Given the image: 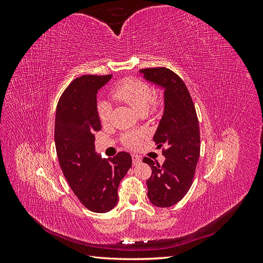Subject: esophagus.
<instances>
[{"instance_id": "esophagus-1", "label": "esophagus", "mask_w": 263, "mask_h": 263, "mask_svg": "<svg viewBox=\"0 0 263 263\" xmlns=\"http://www.w3.org/2000/svg\"><path fill=\"white\" fill-rule=\"evenodd\" d=\"M132 160H133V164L134 165H137L141 162V158L137 155H132Z\"/></svg>"}]
</instances>
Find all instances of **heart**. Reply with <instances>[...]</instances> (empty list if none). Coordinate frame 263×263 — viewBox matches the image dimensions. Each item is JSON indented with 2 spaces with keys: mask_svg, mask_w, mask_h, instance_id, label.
Here are the masks:
<instances>
[{
  "mask_svg": "<svg viewBox=\"0 0 263 263\" xmlns=\"http://www.w3.org/2000/svg\"><path fill=\"white\" fill-rule=\"evenodd\" d=\"M112 97L128 104L139 114H145L150 105L157 102L156 99H154V92L150 85L138 79H126V80L119 82L112 90ZM110 113H112L110 104L106 102L101 103L99 105V117L103 124L109 121ZM140 139V135L135 133L125 134L122 138L123 144L130 148L137 147Z\"/></svg>",
  "mask_w": 263,
  "mask_h": 263,
  "instance_id": "heart-1",
  "label": "heart"
}]
</instances>
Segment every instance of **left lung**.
<instances>
[{
    "label": "left lung",
    "instance_id": "8db88e82",
    "mask_svg": "<svg viewBox=\"0 0 263 263\" xmlns=\"http://www.w3.org/2000/svg\"><path fill=\"white\" fill-rule=\"evenodd\" d=\"M147 81L164 90V109L154 141L157 148L165 146V160L158 164L145 157L153 173L147 180L148 198L158 208H170L185 196L192 185L200 158V127L195 106L182 79L163 67L140 69Z\"/></svg>",
    "mask_w": 263,
    "mask_h": 263
}]
</instances>
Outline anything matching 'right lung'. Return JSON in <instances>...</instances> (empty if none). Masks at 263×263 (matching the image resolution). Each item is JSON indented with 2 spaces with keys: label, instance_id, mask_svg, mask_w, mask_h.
<instances>
[{
  "label": "right lung",
  "instance_id": "add662e5",
  "mask_svg": "<svg viewBox=\"0 0 263 263\" xmlns=\"http://www.w3.org/2000/svg\"><path fill=\"white\" fill-rule=\"evenodd\" d=\"M112 74L82 76L62 93L55 110L54 144L60 168L85 208L106 213L118 202L119 182L132 166L128 153L103 159L95 151L94 133L101 129L97 94Z\"/></svg>",
  "mask_w": 263,
  "mask_h": 263
}]
</instances>
